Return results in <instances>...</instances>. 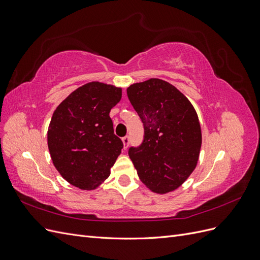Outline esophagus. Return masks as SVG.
Masks as SVG:
<instances>
[{"mask_svg": "<svg viewBox=\"0 0 260 260\" xmlns=\"http://www.w3.org/2000/svg\"><path fill=\"white\" fill-rule=\"evenodd\" d=\"M122 142H123V148L127 149L129 143H130V137L129 136H125L122 138Z\"/></svg>", "mask_w": 260, "mask_h": 260, "instance_id": "1", "label": "esophagus"}]
</instances>
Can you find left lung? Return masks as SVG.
I'll use <instances>...</instances> for the list:
<instances>
[{
	"mask_svg": "<svg viewBox=\"0 0 260 260\" xmlns=\"http://www.w3.org/2000/svg\"><path fill=\"white\" fill-rule=\"evenodd\" d=\"M128 99L144 127L129 157L149 190L165 194L188 178L199 160L202 131L193 105L176 86L160 79L131 84Z\"/></svg>",
	"mask_w": 260,
	"mask_h": 260,
	"instance_id": "obj_1",
	"label": "left lung"
}]
</instances>
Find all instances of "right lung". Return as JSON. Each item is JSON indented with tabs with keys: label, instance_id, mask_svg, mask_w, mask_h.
I'll use <instances>...</instances> for the list:
<instances>
[{
	"label": "right lung",
	"instance_id": "right-lung-1",
	"mask_svg": "<svg viewBox=\"0 0 260 260\" xmlns=\"http://www.w3.org/2000/svg\"><path fill=\"white\" fill-rule=\"evenodd\" d=\"M120 100V88L94 81L75 90L55 109L49 151L70 184L93 190L111 175L123 143L115 136L109 112Z\"/></svg>",
	"mask_w": 260,
	"mask_h": 260
}]
</instances>
